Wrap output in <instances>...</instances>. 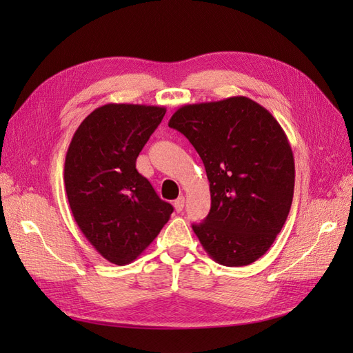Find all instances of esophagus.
<instances>
[{
  "label": "esophagus",
  "mask_w": 353,
  "mask_h": 353,
  "mask_svg": "<svg viewBox=\"0 0 353 353\" xmlns=\"http://www.w3.org/2000/svg\"><path fill=\"white\" fill-rule=\"evenodd\" d=\"M184 203H185L184 196L178 197V199L174 201V208H175V210H176V212H181V210H183V209H184Z\"/></svg>",
  "instance_id": "esophagus-1"
}]
</instances>
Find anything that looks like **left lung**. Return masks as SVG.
Wrapping results in <instances>:
<instances>
[{
  "label": "left lung",
  "instance_id": "8db88e82",
  "mask_svg": "<svg viewBox=\"0 0 353 353\" xmlns=\"http://www.w3.org/2000/svg\"><path fill=\"white\" fill-rule=\"evenodd\" d=\"M168 125L188 138L206 169L210 212L193 225L203 249L225 266L258 261L293 201L294 157L281 125L243 95L185 104Z\"/></svg>",
  "mask_w": 353,
  "mask_h": 353
}]
</instances>
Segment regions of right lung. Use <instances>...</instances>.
I'll use <instances>...</instances> for the list:
<instances>
[{
  "label": "right lung",
  "mask_w": 353,
  "mask_h": 353,
  "mask_svg": "<svg viewBox=\"0 0 353 353\" xmlns=\"http://www.w3.org/2000/svg\"><path fill=\"white\" fill-rule=\"evenodd\" d=\"M165 113L163 105L104 104L85 117L68 148L65 187L73 218L114 265L134 262L174 212L135 168Z\"/></svg>",
  "instance_id": "right-lung-1"
}]
</instances>
